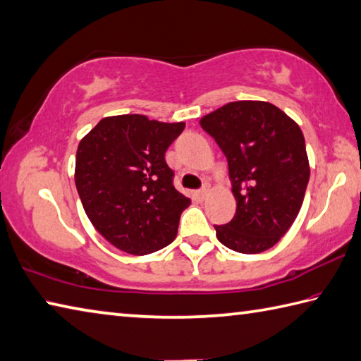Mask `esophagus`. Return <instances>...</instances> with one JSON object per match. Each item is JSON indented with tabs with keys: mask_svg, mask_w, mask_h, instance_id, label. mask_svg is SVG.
Here are the masks:
<instances>
[{
	"mask_svg": "<svg viewBox=\"0 0 361 361\" xmlns=\"http://www.w3.org/2000/svg\"><path fill=\"white\" fill-rule=\"evenodd\" d=\"M208 192H209V186L205 185V186H203L202 189H199V191H197V197L199 199H205L207 195H208Z\"/></svg>",
	"mask_w": 361,
	"mask_h": 361,
	"instance_id": "34e87169",
	"label": "esophagus"
}]
</instances>
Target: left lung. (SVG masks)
Returning a JSON list of instances; mask_svg holds the SVG:
<instances>
[{
  "label": "left lung",
  "mask_w": 361,
  "mask_h": 361,
  "mask_svg": "<svg viewBox=\"0 0 361 361\" xmlns=\"http://www.w3.org/2000/svg\"><path fill=\"white\" fill-rule=\"evenodd\" d=\"M228 162L237 212L214 226L228 249L259 254L284 237L298 216L310 181L303 133L283 110L264 101L228 102L200 118Z\"/></svg>",
  "instance_id": "1"
}]
</instances>
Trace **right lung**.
Wrapping results in <instances>:
<instances>
[{"instance_id":"obj_1","label":"right lung","mask_w":361,"mask_h":361,"mask_svg":"<svg viewBox=\"0 0 361 361\" xmlns=\"http://www.w3.org/2000/svg\"><path fill=\"white\" fill-rule=\"evenodd\" d=\"M185 123L107 116L78 143L75 186L85 213L109 243L145 255L172 243L191 199L173 186L166 152Z\"/></svg>"}]
</instances>
